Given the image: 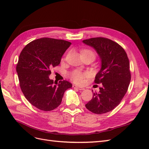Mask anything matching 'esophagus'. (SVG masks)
<instances>
[{
	"instance_id": "1",
	"label": "esophagus",
	"mask_w": 149,
	"mask_h": 149,
	"mask_svg": "<svg viewBox=\"0 0 149 149\" xmlns=\"http://www.w3.org/2000/svg\"><path fill=\"white\" fill-rule=\"evenodd\" d=\"M73 87L74 88H76L79 90H81V91H83V90H84L85 88L84 87H81V86H76V85H73Z\"/></svg>"
}]
</instances>
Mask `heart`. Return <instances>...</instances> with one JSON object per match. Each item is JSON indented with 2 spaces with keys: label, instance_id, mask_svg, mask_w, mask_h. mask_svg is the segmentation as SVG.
<instances>
[{
  "label": "heart",
  "instance_id": "obj_1",
  "mask_svg": "<svg viewBox=\"0 0 149 149\" xmlns=\"http://www.w3.org/2000/svg\"><path fill=\"white\" fill-rule=\"evenodd\" d=\"M88 53L93 54V53L91 51L89 50V49H83V50L81 52V54ZM86 75H87L86 73H83V72L79 70H74L70 74V77L74 82L77 83H81L83 82L84 77Z\"/></svg>",
  "mask_w": 149,
  "mask_h": 149
}]
</instances>
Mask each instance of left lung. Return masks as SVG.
<instances>
[{
	"mask_svg": "<svg viewBox=\"0 0 149 149\" xmlns=\"http://www.w3.org/2000/svg\"><path fill=\"white\" fill-rule=\"evenodd\" d=\"M83 43L95 49L100 58L101 68L94 82L102 83L86 107L97 114L106 113L119 105L127 91L131 79L127 55L118 43L106 38H92Z\"/></svg>",
	"mask_w": 149,
	"mask_h": 149,
	"instance_id": "obj_1",
	"label": "left lung"
}]
</instances>
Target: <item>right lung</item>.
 I'll use <instances>...</instances> for the list:
<instances>
[{
  "mask_svg": "<svg viewBox=\"0 0 149 149\" xmlns=\"http://www.w3.org/2000/svg\"><path fill=\"white\" fill-rule=\"evenodd\" d=\"M71 43L63 40L42 38L22 49L16 70L22 93L38 109L49 111L60 105L66 90L72 84L67 81L53 82L49 78L52 67L60 63Z\"/></svg>",
  "mask_w": 149,
  "mask_h": 149,
  "instance_id": "1",
  "label": "right lung"
}]
</instances>
